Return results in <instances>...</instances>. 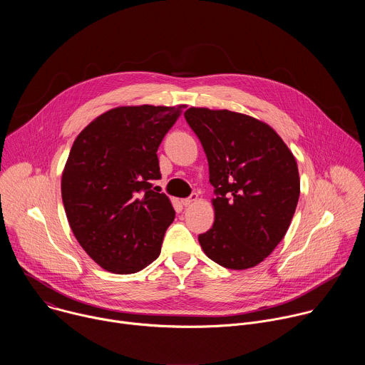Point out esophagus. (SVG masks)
Listing matches in <instances>:
<instances>
[{
  "label": "esophagus",
  "instance_id": "obj_1",
  "mask_svg": "<svg viewBox=\"0 0 365 365\" xmlns=\"http://www.w3.org/2000/svg\"><path fill=\"white\" fill-rule=\"evenodd\" d=\"M196 200H197V195H196V193H192L189 197L182 199V205H183V206H189L190 203H193V202H196Z\"/></svg>",
  "mask_w": 365,
  "mask_h": 365
}]
</instances>
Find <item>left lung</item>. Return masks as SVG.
I'll list each match as a JSON object with an SVG mask.
<instances>
[{"label": "left lung", "instance_id": "left-lung-1", "mask_svg": "<svg viewBox=\"0 0 365 365\" xmlns=\"http://www.w3.org/2000/svg\"><path fill=\"white\" fill-rule=\"evenodd\" d=\"M215 187V222L197 237L205 254L231 270L262 263L286 235L300 193L294 155L267 124L228 110L189 108Z\"/></svg>", "mask_w": 365, "mask_h": 365}]
</instances>
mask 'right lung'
<instances>
[{
  "label": "right lung",
  "mask_w": 365,
  "mask_h": 365,
  "mask_svg": "<svg viewBox=\"0 0 365 365\" xmlns=\"http://www.w3.org/2000/svg\"><path fill=\"white\" fill-rule=\"evenodd\" d=\"M182 107H118L76 137L62 175L69 225L96 264L143 270L160 254L175 210L150 183L162 178L158 148Z\"/></svg>",
  "instance_id": "1"
}]
</instances>
